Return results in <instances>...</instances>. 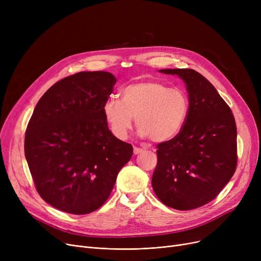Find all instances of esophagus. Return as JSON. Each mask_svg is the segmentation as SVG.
Listing matches in <instances>:
<instances>
[{"instance_id":"obj_1","label":"esophagus","mask_w":261,"mask_h":261,"mask_svg":"<svg viewBox=\"0 0 261 261\" xmlns=\"http://www.w3.org/2000/svg\"><path fill=\"white\" fill-rule=\"evenodd\" d=\"M133 152L134 154H140L143 152V149L142 148H138V147H134L133 148Z\"/></svg>"}]
</instances>
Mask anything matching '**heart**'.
Wrapping results in <instances>:
<instances>
[{
	"label": "heart",
	"instance_id": "heart-1",
	"mask_svg": "<svg viewBox=\"0 0 261 261\" xmlns=\"http://www.w3.org/2000/svg\"><path fill=\"white\" fill-rule=\"evenodd\" d=\"M190 101L180 88H169L156 80H142L121 91V100L108 98L102 113L112 134L126 140L134 117L141 138L154 143H166L180 134L188 118Z\"/></svg>",
	"mask_w": 261,
	"mask_h": 261
}]
</instances>
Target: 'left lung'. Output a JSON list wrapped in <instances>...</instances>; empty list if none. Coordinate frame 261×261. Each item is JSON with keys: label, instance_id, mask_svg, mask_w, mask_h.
Instances as JSON below:
<instances>
[{"label": "left lung", "instance_id": "obj_1", "mask_svg": "<svg viewBox=\"0 0 261 261\" xmlns=\"http://www.w3.org/2000/svg\"><path fill=\"white\" fill-rule=\"evenodd\" d=\"M160 72L183 79L190 109L180 134L156 146L152 188L167 206L195 210L214 200L235 173V118L215 87L200 73L191 68Z\"/></svg>", "mask_w": 261, "mask_h": 261}]
</instances>
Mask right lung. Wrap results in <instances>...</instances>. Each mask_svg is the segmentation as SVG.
I'll return each mask as SVG.
<instances>
[{
    "label": "right lung",
    "mask_w": 261,
    "mask_h": 261,
    "mask_svg": "<svg viewBox=\"0 0 261 261\" xmlns=\"http://www.w3.org/2000/svg\"><path fill=\"white\" fill-rule=\"evenodd\" d=\"M116 81L102 71L74 74L51 86L34 110L25 158L38 194L55 208L73 215L98 210L133 154L102 113Z\"/></svg>",
    "instance_id": "obj_1"
}]
</instances>
